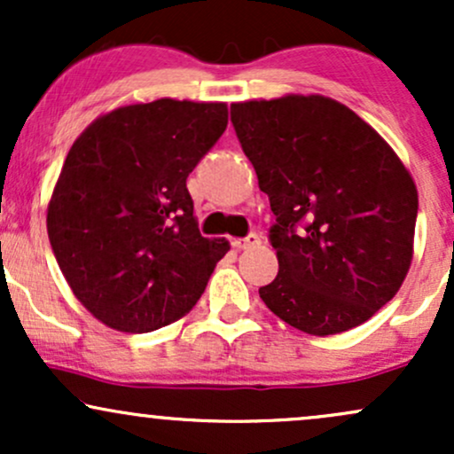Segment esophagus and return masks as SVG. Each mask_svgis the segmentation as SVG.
<instances>
[{
  "label": "esophagus",
  "instance_id": "34e87169",
  "mask_svg": "<svg viewBox=\"0 0 454 454\" xmlns=\"http://www.w3.org/2000/svg\"><path fill=\"white\" fill-rule=\"evenodd\" d=\"M232 245L237 249H249V247H256V245H260V237L258 234H247L245 239H234Z\"/></svg>",
  "mask_w": 454,
  "mask_h": 454
}]
</instances>
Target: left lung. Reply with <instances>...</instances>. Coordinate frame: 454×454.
<instances>
[{"mask_svg":"<svg viewBox=\"0 0 454 454\" xmlns=\"http://www.w3.org/2000/svg\"><path fill=\"white\" fill-rule=\"evenodd\" d=\"M231 121L275 215L279 273L260 299L311 335L363 325L410 269L419 194L405 166L331 98L232 104Z\"/></svg>","mask_w":454,"mask_h":454,"instance_id":"obj_1","label":"left lung"}]
</instances>
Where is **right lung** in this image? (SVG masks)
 <instances>
[{
	"mask_svg": "<svg viewBox=\"0 0 454 454\" xmlns=\"http://www.w3.org/2000/svg\"><path fill=\"white\" fill-rule=\"evenodd\" d=\"M228 126L222 102L170 98L96 119L46 215L72 293L104 325L149 333L185 316L231 249L198 231L187 176Z\"/></svg>",
	"mask_w": 454,
	"mask_h": 454,
	"instance_id": "add662e5",
	"label": "right lung"
}]
</instances>
